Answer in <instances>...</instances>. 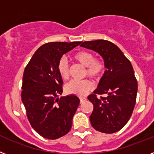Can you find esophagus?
Here are the masks:
<instances>
[{"label": "esophagus", "mask_w": 154, "mask_h": 154, "mask_svg": "<svg viewBox=\"0 0 154 154\" xmlns=\"http://www.w3.org/2000/svg\"><path fill=\"white\" fill-rule=\"evenodd\" d=\"M86 99H86L85 97H80V101H81V103H82L84 101H85Z\"/></svg>", "instance_id": "obj_1"}]
</instances>
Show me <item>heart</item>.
Instances as JSON below:
<instances>
[{
    "instance_id": "1",
    "label": "heart",
    "mask_w": 154,
    "mask_h": 154,
    "mask_svg": "<svg viewBox=\"0 0 154 154\" xmlns=\"http://www.w3.org/2000/svg\"><path fill=\"white\" fill-rule=\"evenodd\" d=\"M73 57L77 61L87 67V69L85 71V75L96 79L103 74L104 70V63L99 58H94V55L90 51H78L75 54ZM57 69L59 75L63 79H67L69 77V65L66 58L63 57L59 60ZM92 83L89 80L86 79L82 81L72 80L66 85L65 89L68 93L78 96H84L87 95L88 92L92 88Z\"/></svg>"
}]
</instances>
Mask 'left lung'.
Segmentation results:
<instances>
[{"mask_svg": "<svg viewBox=\"0 0 154 154\" xmlns=\"http://www.w3.org/2000/svg\"><path fill=\"white\" fill-rule=\"evenodd\" d=\"M81 46L99 53L106 68L94 94L88 97L94 106L91 125L103 133L118 131L129 121L136 102L138 84L131 62L109 41H85ZM103 94L107 96L97 97Z\"/></svg>", "mask_w": 154, "mask_h": 154, "instance_id": "obj_1", "label": "left lung"}]
</instances>
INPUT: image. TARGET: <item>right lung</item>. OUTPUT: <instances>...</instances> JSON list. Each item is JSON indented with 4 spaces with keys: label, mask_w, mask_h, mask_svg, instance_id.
I'll return each mask as SVG.
<instances>
[{
    "label": "right lung",
    "mask_w": 154,
    "mask_h": 154,
    "mask_svg": "<svg viewBox=\"0 0 154 154\" xmlns=\"http://www.w3.org/2000/svg\"><path fill=\"white\" fill-rule=\"evenodd\" d=\"M81 41L50 42L37 49L26 66L21 98L31 126L48 139L66 135L80 103L74 95L58 98L63 81L57 69L62 56Z\"/></svg>",
    "instance_id": "1"
}]
</instances>
